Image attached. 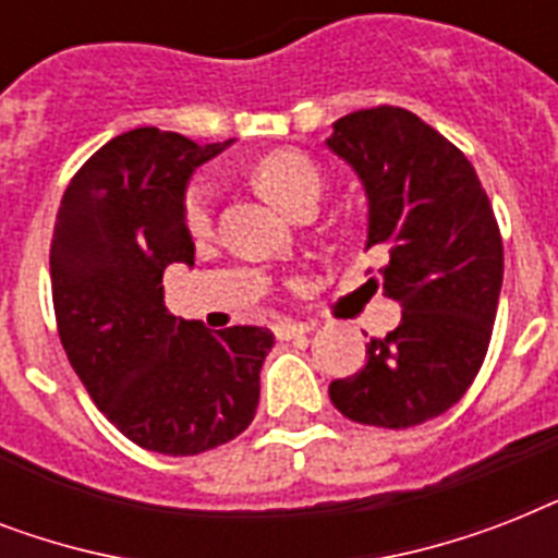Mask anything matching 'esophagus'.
Masks as SVG:
<instances>
[{
  "label": "esophagus",
  "mask_w": 558,
  "mask_h": 558,
  "mask_svg": "<svg viewBox=\"0 0 558 558\" xmlns=\"http://www.w3.org/2000/svg\"><path fill=\"white\" fill-rule=\"evenodd\" d=\"M271 330H275V339L278 341H289V339H298V336H306V332H313V324L280 322V324H275Z\"/></svg>",
  "instance_id": "34e87169"
}]
</instances>
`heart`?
Instances as JSON below:
<instances>
[{"instance_id":"heart-1","label":"heart","mask_w":558,"mask_h":558,"mask_svg":"<svg viewBox=\"0 0 558 558\" xmlns=\"http://www.w3.org/2000/svg\"><path fill=\"white\" fill-rule=\"evenodd\" d=\"M252 182L257 191L287 210L292 217H301L306 210H315L324 193V173L306 153L301 150H275L263 156L252 170ZM185 228L193 236L208 234L214 226V185L208 179H196L185 191L182 205Z\"/></svg>"}]
</instances>
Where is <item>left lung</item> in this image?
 Listing matches in <instances>:
<instances>
[{
	"mask_svg": "<svg viewBox=\"0 0 558 558\" xmlns=\"http://www.w3.org/2000/svg\"><path fill=\"white\" fill-rule=\"evenodd\" d=\"M327 147L365 185L367 248L388 252L381 289L402 306L330 399L353 423L411 428L460 402L484 365L504 280L498 219L466 156L408 109L350 112Z\"/></svg>",
	"mask_w": 558,
	"mask_h": 558,
	"instance_id": "1",
	"label": "left lung"
}]
</instances>
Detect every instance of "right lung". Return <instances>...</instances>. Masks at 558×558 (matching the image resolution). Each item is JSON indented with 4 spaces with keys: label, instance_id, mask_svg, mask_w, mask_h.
<instances>
[{
    "label": "right lung",
    "instance_id": "obj_1",
    "mask_svg": "<svg viewBox=\"0 0 558 558\" xmlns=\"http://www.w3.org/2000/svg\"><path fill=\"white\" fill-rule=\"evenodd\" d=\"M231 142L138 126L69 182L51 240L57 332L95 405L126 440L185 458L243 434L275 344L263 327L210 332L165 306L161 275L193 263L187 179Z\"/></svg>",
    "mask_w": 558,
    "mask_h": 558
}]
</instances>
